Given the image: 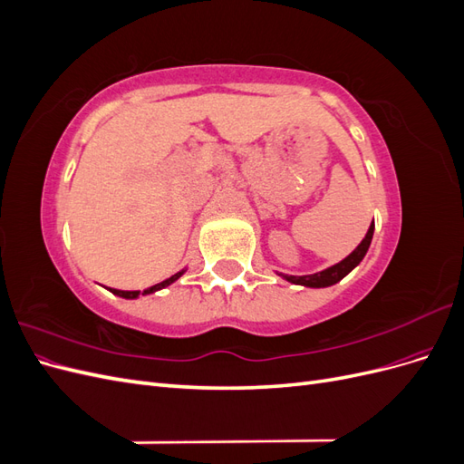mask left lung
I'll return each mask as SVG.
<instances>
[{"instance_id": "8db88e82", "label": "left lung", "mask_w": 464, "mask_h": 464, "mask_svg": "<svg viewBox=\"0 0 464 464\" xmlns=\"http://www.w3.org/2000/svg\"><path fill=\"white\" fill-rule=\"evenodd\" d=\"M373 222L372 227L366 234V237L360 242V246L350 254L346 259H343L341 263H336L333 266H329V269L321 271V273H315V275H305V276H288V275H283L286 280H290V283L294 285H302V286H310V288H325V286H331V285H336L339 280H343L350 271L354 269V266L363 259V256H366V251L372 244V237H373Z\"/></svg>"}]
</instances>
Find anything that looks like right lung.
<instances>
[{
  "label": "right lung",
  "instance_id": "obj_1",
  "mask_svg": "<svg viewBox=\"0 0 464 464\" xmlns=\"http://www.w3.org/2000/svg\"><path fill=\"white\" fill-rule=\"evenodd\" d=\"M181 275H184V271H179V273L172 275L170 278H166V280H162V283L154 285V286H150V288H147V290H143V292H139V290H116V288H111V292L118 294V296H121V298H137L139 294H150V292H157V290H160V288H164V286H168V285H172L174 280H178Z\"/></svg>",
  "mask_w": 464,
  "mask_h": 464
}]
</instances>
